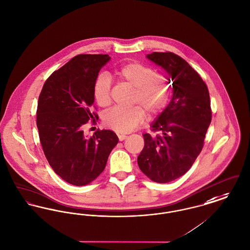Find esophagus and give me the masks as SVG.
Masks as SVG:
<instances>
[{
  "label": "esophagus",
  "mask_w": 250,
  "mask_h": 250,
  "mask_svg": "<svg viewBox=\"0 0 250 250\" xmlns=\"http://www.w3.org/2000/svg\"><path fill=\"white\" fill-rule=\"evenodd\" d=\"M118 138H119V141H121V142H122V141H124V140L126 138V136H125V135L119 134V135H118Z\"/></svg>",
  "instance_id": "34e87169"
}]
</instances>
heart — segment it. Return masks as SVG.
<instances>
[{
	"label": "heart",
	"instance_id": "1",
	"mask_svg": "<svg viewBox=\"0 0 250 250\" xmlns=\"http://www.w3.org/2000/svg\"><path fill=\"white\" fill-rule=\"evenodd\" d=\"M115 74L125 84L134 88L130 108L113 107L104 116V125L118 133H129L140 125L146 117L159 114L169 100L171 87L168 79L145 64L131 62L116 70ZM92 94L98 105L104 107L111 103V82L105 74L96 77Z\"/></svg>",
	"mask_w": 250,
	"mask_h": 250
}]
</instances>
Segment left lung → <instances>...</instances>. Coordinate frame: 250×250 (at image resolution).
I'll return each instance as SVG.
<instances>
[{
  "label": "left lung",
  "instance_id": "obj_1",
  "mask_svg": "<svg viewBox=\"0 0 250 250\" xmlns=\"http://www.w3.org/2000/svg\"><path fill=\"white\" fill-rule=\"evenodd\" d=\"M147 59L171 76L173 98L152 125L155 135L144 134L138 164L152 181L168 183L183 176L202 151L211 121L209 93L199 74L176 54L153 52Z\"/></svg>",
  "mask_w": 250,
  "mask_h": 250
}]
</instances>
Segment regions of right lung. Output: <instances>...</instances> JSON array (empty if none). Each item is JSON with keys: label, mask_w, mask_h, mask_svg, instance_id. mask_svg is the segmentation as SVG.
Instances as JSON below:
<instances>
[{"label": "right lung", "mask_w": 250, "mask_h": 250, "mask_svg": "<svg viewBox=\"0 0 250 250\" xmlns=\"http://www.w3.org/2000/svg\"><path fill=\"white\" fill-rule=\"evenodd\" d=\"M108 55H78L51 74L41 91L37 126L45 157L55 173L74 186L88 185L103 172L117 135L97 130L90 138L83 126L92 111L93 83ZM95 107V106H94Z\"/></svg>", "instance_id": "obj_1"}]
</instances>
